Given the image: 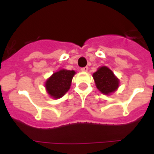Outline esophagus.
Here are the masks:
<instances>
[{"mask_svg": "<svg viewBox=\"0 0 154 154\" xmlns=\"http://www.w3.org/2000/svg\"><path fill=\"white\" fill-rule=\"evenodd\" d=\"M88 69H89V68L87 67V66H85V67H83L81 69V70H82V71H83V72H87V71H88Z\"/></svg>", "mask_w": 154, "mask_h": 154, "instance_id": "esophagus-1", "label": "esophagus"}]
</instances>
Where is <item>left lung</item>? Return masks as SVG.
I'll return each instance as SVG.
<instances>
[{
  "instance_id": "obj_1",
  "label": "left lung",
  "mask_w": 154,
  "mask_h": 154,
  "mask_svg": "<svg viewBox=\"0 0 154 154\" xmlns=\"http://www.w3.org/2000/svg\"><path fill=\"white\" fill-rule=\"evenodd\" d=\"M97 88L104 94H109L118 88L119 80L115 77L109 68L103 66L99 68L93 75Z\"/></svg>"
}]
</instances>
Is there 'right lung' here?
Here are the masks:
<instances>
[{
	"mask_svg": "<svg viewBox=\"0 0 154 154\" xmlns=\"http://www.w3.org/2000/svg\"><path fill=\"white\" fill-rule=\"evenodd\" d=\"M74 74L73 70L66 69H61L53 73L45 83L48 94L53 98H60L64 96L69 89Z\"/></svg>",
	"mask_w": 154,
	"mask_h": 154,
	"instance_id": "add662e5",
	"label": "right lung"
}]
</instances>
